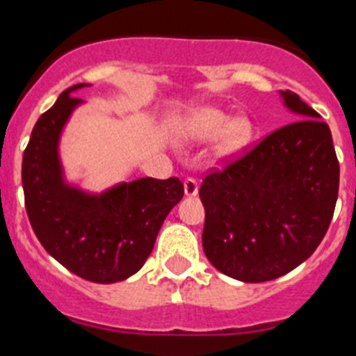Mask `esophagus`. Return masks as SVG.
Wrapping results in <instances>:
<instances>
[{
	"label": "esophagus",
	"mask_w": 356,
	"mask_h": 356,
	"mask_svg": "<svg viewBox=\"0 0 356 356\" xmlns=\"http://www.w3.org/2000/svg\"><path fill=\"white\" fill-rule=\"evenodd\" d=\"M184 193H186V197H195L199 193V182L195 179H186L184 181Z\"/></svg>",
	"instance_id": "esophagus-1"
}]
</instances>
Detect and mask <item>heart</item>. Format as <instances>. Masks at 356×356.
Returning a JSON list of instances; mask_svg holds the SVG:
<instances>
[{
	"label": "heart",
	"mask_w": 356,
	"mask_h": 356,
	"mask_svg": "<svg viewBox=\"0 0 356 356\" xmlns=\"http://www.w3.org/2000/svg\"><path fill=\"white\" fill-rule=\"evenodd\" d=\"M177 136L184 143L215 141L216 161L229 163L242 156L254 140V123L245 114L231 116L216 107H197L190 111L177 125Z\"/></svg>",
	"instance_id": "obj_1"
}]
</instances>
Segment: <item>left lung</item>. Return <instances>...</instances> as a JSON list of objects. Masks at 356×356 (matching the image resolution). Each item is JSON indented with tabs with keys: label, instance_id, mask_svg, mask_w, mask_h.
<instances>
[{
	"label": "left lung",
	"instance_id": "1",
	"mask_svg": "<svg viewBox=\"0 0 356 356\" xmlns=\"http://www.w3.org/2000/svg\"><path fill=\"white\" fill-rule=\"evenodd\" d=\"M296 122L200 186L204 252L243 283L285 276L323 242L339 195L330 127L292 91H280Z\"/></svg>",
	"mask_w": 356,
	"mask_h": 356
}]
</instances>
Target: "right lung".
<instances>
[{"label":"right lung","instance_id":"1","mask_svg":"<svg viewBox=\"0 0 356 356\" xmlns=\"http://www.w3.org/2000/svg\"><path fill=\"white\" fill-rule=\"evenodd\" d=\"M88 86L66 89L37 120L23 156L24 204L49 256L76 276L109 285L143 267L184 188L175 177H143L91 191L67 177L60 140L73 113L84 105L71 92Z\"/></svg>","mask_w":356,"mask_h":356}]
</instances>
